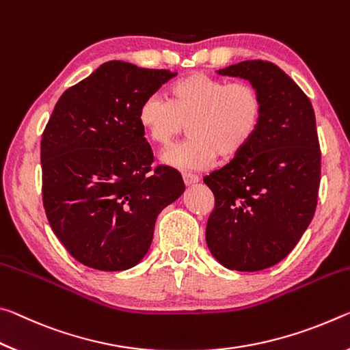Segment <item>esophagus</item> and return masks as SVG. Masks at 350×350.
I'll return each mask as SVG.
<instances>
[{
    "instance_id": "obj_1",
    "label": "esophagus",
    "mask_w": 350,
    "mask_h": 350,
    "mask_svg": "<svg viewBox=\"0 0 350 350\" xmlns=\"http://www.w3.org/2000/svg\"><path fill=\"white\" fill-rule=\"evenodd\" d=\"M198 180H200L198 176L193 175V174H187V172H185V174H183V181H185L186 186L196 185V183H198Z\"/></svg>"
}]
</instances>
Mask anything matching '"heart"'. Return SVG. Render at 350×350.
<instances>
[{"label":"heart","instance_id":"obj_1","mask_svg":"<svg viewBox=\"0 0 350 350\" xmlns=\"http://www.w3.org/2000/svg\"><path fill=\"white\" fill-rule=\"evenodd\" d=\"M169 99L148 96L137 110V124L153 144L167 147L189 125L191 139L161 154V161L180 170H202L217 157L242 153L262 124L263 97L250 82H231L192 72L167 90Z\"/></svg>","mask_w":350,"mask_h":350}]
</instances>
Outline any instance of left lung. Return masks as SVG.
I'll return each instance as SVG.
<instances>
[{"label":"left lung","instance_id":"left-lung-1","mask_svg":"<svg viewBox=\"0 0 350 350\" xmlns=\"http://www.w3.org/2000/svg\"><path fill=\"white\" fill-rule=\"evenodd\" d=\"M217 74L256 85L263 118L250 146L203 178L215 198L206 243L229 270H265L290 254L317 209L321 150L314 111L274 63L246 60Z\"/></svg>","mask_w":350,"mask_h":350}]
</instances>
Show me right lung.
<instances>
[{
  "label": "right lung",
  "mask_w": 350,
  "mask_h": 350,
  "mask_svg": "<svg viewBox=\"0 0 350 350\" xmlns=\"http://www.w3.org/2000/svg\"><path fill=\"white\" fill-rule=\"evenodd\" d=\"M176 72L127 62L100 65L68 88L42 136L43 206L68 253L100 271L135 267L152 245L157 217L185 183L153 153L137 110Z\"/></svg>",
  "instance_id": "add662e5"
}]
</instances>
